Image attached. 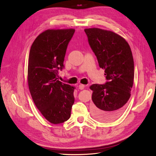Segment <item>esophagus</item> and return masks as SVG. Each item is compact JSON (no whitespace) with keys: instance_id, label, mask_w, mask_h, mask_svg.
<instances>
[{"instance_id":"obj_1","label":"esophagus","mask_w":156,"mask_h":156,"mask_svg":"<svg viewBox=\"0 0 156 156\" xmlns=\"http://www.w3.org/2000/svg\"><path fill=\"white\" fill-rule=\"evenodd\" d=\"M84 87H85V85H84V84H80L79 85V88L80 90H83L84 88Z\"/></svg>"}]
</instances>
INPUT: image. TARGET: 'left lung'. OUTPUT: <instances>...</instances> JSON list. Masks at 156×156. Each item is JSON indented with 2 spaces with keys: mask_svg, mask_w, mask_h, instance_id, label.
Returning <instances> with one entry per match:
<instances>
[{
  "mask_svg": "<svg viewBox=\"0 0 156 156\" xmlns=\"http://www.w3.org/2000/svg\"><path fill=\"white\" fill-rule=\"evenodd\" d=\"M84 32L108 80L90 87L93 91L91 111L97 120L111 122L120 116L131 96L134 78L131 50L124 37L112 31L90 28Z\"/></svg>",
  "mask_w": 156,
  "mask_h": 156,
  "instance_id": "8db88e82",
  "label": "left lung"
}]
</instances>
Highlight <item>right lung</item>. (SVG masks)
<instances>
[{"label":"right lung","instance_id":"right-lung-1","mask_svg":"<svg viewBox=\"0 0 156 156\" xmlns=\"http://www.w3.org/2000/svg\"><path fill=\"white\" fill-rule=\"evenodd\" d=\"M73 29H48L33 42L28 63V84L32 98L41 115L54 124L67 121L74 103L72 87L58 81Z\"/></svg>","mask_w":156,"mask_h":156}]
</instances>
